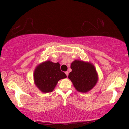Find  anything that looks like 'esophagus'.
Segmentation results:
<instances>
[{"instance_id": "1", "label": "esophagus", "mask_w": 129, "mask_h": 129, "mask_svg": "<svg viewBox=\"0 0 129 129\" xmlns=\"http://www.w3.org/2000/svg\"><path fill=\"white\" fill-rule=\"evenodd\" d=\"M65 74H66V75H67V76H68V74H69V72H65Z\"/></svg>"}]
</instances>
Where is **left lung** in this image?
<instances>
[{
    "mask_svg": "<svg viewBox=\"0 0 129 129\" xmlns=\"http://www.w3.org/2000/svg\"><path fill=\"white\" fill-rule=\"evenodd\" d=\"M71 68L68 78L77 91L88 92L97 84L98 74L91 63L76 60L72 62Z\"/></svg>",
    "mask_w": 129,
    "mask_h": 129,
    "instance_id": "left-lung-1",
    "label": "left lung"
}]
</instances>
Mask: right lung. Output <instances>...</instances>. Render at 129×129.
Returning <instances> with one entry per match:
<instances>
[{"instance_id": "1", "label": "right lung", "mask_w": 129, "mask_h": 129, "mask_svg": "<svg viewBox=\"0 0 129 129\" xmlns=\"http://www.w3.org/2000/svg\"><path fill=\"white\" fill-rule=\"evenodd\" d=\"M66 77V75L60 70L59 63H54L51 61L39 64L34 73L35 84L43 93L51 92L58 81Z\"/></svg>"}]
</instances>
